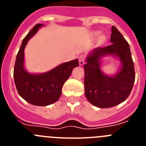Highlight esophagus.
I'll return each instance as SVG.
<instances>
[{"label":"esophagus","mask_w":146,"mask_h":146,"mask_svg":"<svg viewBox=\"0 0 146 146\" xmlns=\"http://www.w3.org/2000/svg\"><path fill=\"white\" fill-rule=\"evenodd\" d=\"M79 64L80 66H83L85 64V57L81 55L79 58Z\"/></svg>","instance_id":"obj_1"}]
</instances>
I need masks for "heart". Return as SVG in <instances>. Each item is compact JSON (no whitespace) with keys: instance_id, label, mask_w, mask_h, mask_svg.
<instances>
[{"instance_id":"b5f03b06","label":"heart","mask_w":146,"mask_h":146,"mask_svg":"<svg viewBox=\"0 0 146 146\" xmlns=\"http://www.w3.org/2000/svg\"><path fill=\"white\" fill-rule=\"evenodd\" d=\"M94 35H95V36L98 35L97 32H96V33H94ZM104 40H105V37H104V36H101V37H100V38H99V43H102V42H104Z\"/></svg>"}]
</instances>
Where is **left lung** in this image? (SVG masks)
<instances>
[{
  "label": "left lung",
  "mask_w": 146,
  "mask_h": 146,
  "mask_svg": "<svg viewBox=\"0 0 146 146\" xmlns=\"http://www.w3.org/2000/svg\"><path fill=\"white\" fill-rule=\"evenodd\" d=\"M111 31V44L94 49L84 65L85 94L89 102L100 108H111L124 102L135 80L129 43L115 27H112ZM108 54L118 56L122 64L118 74L113 77L103 74L100 68L99 60Z\"/></svg>",
  "instance_id": "1"
}]
</instances>
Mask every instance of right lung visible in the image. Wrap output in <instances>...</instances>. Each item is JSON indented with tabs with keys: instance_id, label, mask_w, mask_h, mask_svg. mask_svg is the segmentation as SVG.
Wrapping results in <instances>:
<instances>
[{
	"instance_id": "right-lung-1",
	"label": "right lung",
	"mask_w": 146,
	"mask_h": 146,
	"mask_svg": "<svg viewBox=\"0 0 146 146\" xmlns=\"http://www.w3.org/2000/svg\"><path fill=\"white\" fill-rule=\"evenodd\" d=\"M42 24H36L23 38L17 55L14 79L18 94L30 104L36 106H47L58 100L62 87L72 74V70L79 66L77 59L64 63L44 74H32L24 69V50L28 40L38 31Z\"/></svg>"
}]
</instances>
